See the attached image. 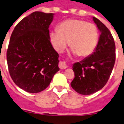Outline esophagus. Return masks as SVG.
I'll list each match as a JSON object with an SVG mask.
<instances>
[{
  "mask_svg": "<svg viewBox=\"0 0 124 124\" xmlns=\"http://www.w3.org/2000/svg\"><path fill=\"white\" fill-rule=\"evenodd\" d=\"M68 67V65L66 64V63L64 61H61L60 63H59V68L60 69H66Z\"/></svg>",
  "mask_w": 124,
  "mask_h": 124,
  "instance_id": "obj_1",
  "label": "esophagus"
}]
</instances>
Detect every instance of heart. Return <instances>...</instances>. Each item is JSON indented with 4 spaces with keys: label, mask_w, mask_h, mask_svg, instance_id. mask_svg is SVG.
I'll return each instance as SVG.
<instances>
[{
    "label": "heart",
    "mask_w": 124,
    "mask_h": 124,
    "mask_svg": "<svg viewBox=\"0 0 124 124\" xmlns=\"http://www.w3.org/2000/svg\"><path fill=\"white\" fill-rule=\"evenodd\" d=\"M99 39L97 29L94 24L78 19L61 22L58 31L50 33V40L56 51L62 53L70 42L73 53L80 56L90 55L97 46Z\"/></svg>",
    "instance_id": "1"
}]
</instances>
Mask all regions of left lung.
Listing matches in <instances>:
<instances>
[{
	"mask_svg": "<svg viewBox=\"0 0 124 124\" xmlns=\"http://www.w3.org/2000/svg\"><path fill=\"white\" fill-rule=\"evenodd\" d=\"M101 35L94 52L73 65L74 78L71 83L79 94L89 95L101 89L108 81L116 61V46L109 30L93 17Z\"/></svg>",
	"mask_w": 124,
	"mask_h": 124,
	"instance_id": "obj_1",
	"label": "left lung"
}]
</instances>
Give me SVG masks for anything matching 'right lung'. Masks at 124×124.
Returning <instances> with one entry per match:
<instances>
[{"label":"right lung","mask_w":124,"mask_h":124,"mask_svg":"<svg viewBox=\"0 0 124 124\" xmlns=\"http://www.w3.org/2000/svg\"><path fill=\"white\" fill-rule=\"evenodd\" d=\"M53 14L34 12L23 18L11 35L7 61L11 78L20 88L40 93L58 71L59 54L50 40Z\"/></svg>","instance_id":"1"}]
</instances>
